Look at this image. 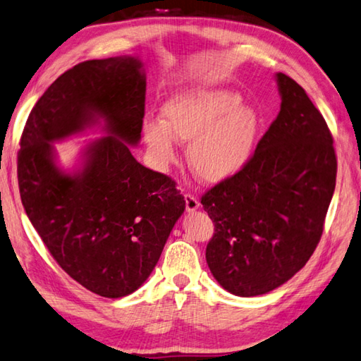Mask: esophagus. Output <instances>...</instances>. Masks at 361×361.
<instances>
[{
	"label": "esophagus",
	"mask_w": 361,
	"mask_h": 361,
	"mask_svg": "<svg viewBox=\"0 0 361 361\" xmlns=\"http://www.w3.org/2000/svg\"><path fill=\"white\" fill-rule=\"evenodd\" d=\"M185 200H186V211H188V213H194V211H197V209L200 208V203H199V200L195 199L194 195L185 194Z\"/></svg>",
	"instance_id": "esophagus-1"
}]
</instances>
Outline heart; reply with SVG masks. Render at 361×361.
I'll list each match as a JSON object with an SVG mask.
<instances>
[{
  "instance_id": "obj_1",
  "label": "heart",
  "mask_w": 361,
  "mask_h": 361,
  "mask_svg": "<svg viewBox=\"0 0 361 361\" xmlns=\"http://www.w3.org/2000/svg\"><path fill=\"white\" fill-rule=\"evenodd\" d=\"M231 89L183 90L162 106L161 118H147L144 140L153 161L176 159V139L189 142L188 161L202 181L221 183L241 172L255 148L261 118Z\"/></svg>"
}]
</instances>
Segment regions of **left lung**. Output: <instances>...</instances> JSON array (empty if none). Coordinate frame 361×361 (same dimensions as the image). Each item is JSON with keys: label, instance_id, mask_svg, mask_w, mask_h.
I'll use <instances>...</instances> for the list:
<instances>
[{"label": "left lung", "instance_id": "obj_1", "mask_svg": "<svg viewBox=\"0 0 361 361\" xmlns=\"http://www.w3.org/2000/svg\"><path fill=\"white\" fill-rule=\"evenodd\" d=\"M280 112L241 172L202 197L214 222L207 263L239 298L272 291L294 277L319 243L335 190L329 126L307 92L275 73Z\"/></svg>", "mask_w": 361, "mask_h": 361}]
</instances>
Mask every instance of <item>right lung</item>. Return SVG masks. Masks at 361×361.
Returning <instances> with one entry per match:
<instances>
[{"instance_id": "right-lung-1", "label": "right lung", "mask_w": 361, "mask_h": 361, "mask_svg": "<svg viewBox=\"0 0 361 361\" xmlns=\"http://www.w3.org/2000/svg\"><path fill=\"white\" fill-rule=\"evenodd\" d=\"M145 90L137 56L81 62L39 98L20 140L18 188L32 227L70 277L109 299L144 285L186 208L175 181L131 154ZM95 126L106 136L62 169L52 144Z\"/></svg>"}]
</instances>
